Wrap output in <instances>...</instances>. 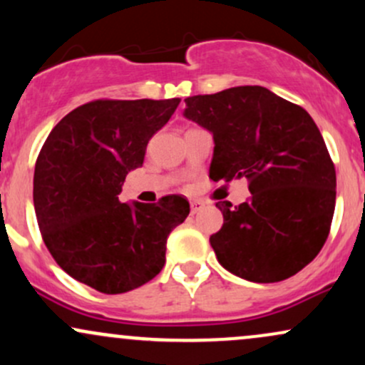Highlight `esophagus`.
I'll list each match as a JSON object with an SVG mask.
<instances>
[{"label":"esophagus","instance_id":"1","mask_svg":"<svg viewBox=\"0 0 365 365\" xmlns=\"http://www.w3.org/2000/svg\"><path fill=\"white\" fill-rule=\"evenodd\" d=\"M202 207H204L202 200H192V202H190V211H192V215H195V212H199Z\"/></svg>","mask_w":365,"mask_h":365}]
</instances>
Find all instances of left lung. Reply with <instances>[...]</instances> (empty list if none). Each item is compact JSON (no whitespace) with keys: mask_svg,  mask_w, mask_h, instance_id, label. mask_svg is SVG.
Wrapping results in <instances>:
<instances>
[{"mask_svg":"<svg viewBox=\"0 0 365 365\" xmlns=\"http://www.w3.org/2000/svg\"><path fill=\"white\" fill-rule=\"evenodd\" d=\"M183 116L215 140L209 178L249 180L240 206L221 200L223 226L209 242L226 271L254 283L299 273L328 238L336 173L304 108L261 86L185 99Z\"/></svg>","mask_w":365,"mask_h":365,"instance_id":"1","label":"left lung"}]
</instances>
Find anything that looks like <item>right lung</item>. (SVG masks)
Returning a JSON list of instances; mask_svg holds the SVG:
<instances>
[{
  "label": "right lung",
  "mask_w": 365,
  "mask_h": 365,
  "mask_svg": "<svg viewBox=\"0 0 365 365\" xmlns=\"http://www.w3.org/2000/svg\"><path fill=\"white\" fill-rule=\"evenodd\" d=\"M178 103H87L46 139L34 171L36 217L54 261L77 282L116 295L142 287L165 266L166 240L190 212L188 200L120 202L118 195Z\"/></svg>",
  "instance_id": "1"
}]
</instances>
